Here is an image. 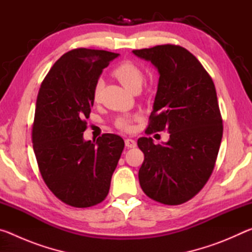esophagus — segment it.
I'll return each mask as SVG.
<instances>
[{
  "label": "esophagus",
  "instance_id": "34e87169",
  "mask_svg": "<svg viewBox=\"0 0 252 252\" xmlns=\"http://www.w3.org/2000/svg\"><path fill=\"white\" fill-rule=\"evenodd\" d=\"M136 146V142L133 139H126V148H134Z\"/></svg>",
  "mask_w": 252,
  "mask_h": 252
}]
</instances>
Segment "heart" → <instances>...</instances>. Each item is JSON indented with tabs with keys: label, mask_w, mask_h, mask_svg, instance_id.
<instances>
[{
	"label": "heart",
	"mask_w": 252,
	"mask_h": 252,
	"mask_svg": "<svg viewBox=\"0 0 252 252\" xmlns=\"http://www.w3.org/2000/svg\"><path fill=\"white\" fill-rule=\"evenodd\" d=\"M112 74L120 81V83L123 87L132 92L139 90L141 88L144 79V73L141 67L132 61H127V60L119 63L113 69ZM101 90L102 82L101 81H97L94 88H93L92 93L93 100L95 102L100 100ZM116 126L122 131H131L132 127H133V118L127 116L119 117L116 120Z\"/></svg>",
	"instance_id": "b5f03b06"
}]
</instances>
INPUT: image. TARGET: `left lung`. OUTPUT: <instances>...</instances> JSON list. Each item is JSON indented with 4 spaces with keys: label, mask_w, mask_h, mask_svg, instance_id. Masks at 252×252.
I'll return each mask as SVG.
<instances>
[{
    "label": "left lung",
    "mask_w": 252,
    "mask_h": 252,
    "mask_svg": "<svg viewBox=\"0 0 252 252\" xmlns=\"http://www.w3.org/2000/svg\"><path fill=\"white\" fill-rule=\"evenodd\" d=\"M160 73L147 134L168 131L164 144L138 139L144 160L139 170L143 192L157 202L177 206L192 199L215 169L221 139V118L215 84L187 49L162 44L133 50Z\"/></svg>",
    "instance_id": "obj_1"
}]
</instances>
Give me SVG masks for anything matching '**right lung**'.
<instances>
[{
    "label": "right lung",
    "instance_id": "1",
    "mask_svg": "<svg viewBox=\"0 0 252 252\" xmlns=\"http://www.w3.org/2000/svg\"><path fill=\"white\" fill-rule=\"evenodd\" d=\"M118 53L79 48L63 54L41 84L32 126L33 150L42 179L55 197L75 208L103 201L125 148L104 133L84 141L93 88Z\"/></svg>",
    "mask_w": 252,
    "mask_h": 252
}]
</instances>
